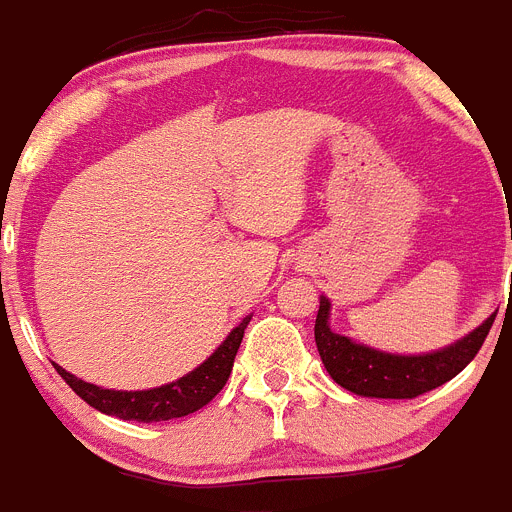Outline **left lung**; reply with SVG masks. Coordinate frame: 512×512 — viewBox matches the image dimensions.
Returning a JSON list of instances; mask_svg holds the SVG:
<instances>
[{"mask_svg": "<svg viewBox=\"0 0 512 512\" xmlns=\"http://www.w3.org/2000/svg\"><path fill=\"white\" fill-rule=\"evenodd\" d=\"M330 302L320 297V310L315 318V343L325 369L343 390L361 397H382V400H413L436 390L477 356L490 333L495 315L474 328L469 336L451 343L443 351L423 356H397L374 351L369 346L354 343L351 338L333 333L328 325Z\"/></svg>", "mask_w": 512, "mask_h": 512, "instance_id": "left-lung-1", "label": "left lung"}]
</instances>
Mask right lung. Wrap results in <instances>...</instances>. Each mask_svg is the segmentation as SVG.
I'll list each match as a JSON object with an SVG mask.
<instances>
[{
	"mask_svg": "<svg viewBox=\"0 0 512 512\" xmlns=\"http://www.w3.org/2000/svg\"><path fill=\"white\" fill-rule=\"evenodd\" d=\"M248 323H251V318H243V323L238 328L230 330V336L225 338L223 346L217 348L205 364L197 366L187 377L164 384V387H156V390H102L97 384H89L84 379L74 377V374H69L58 364L56 372L61 374L63 382L69 384L81 400L104 415H115V418L122 420H138V423H158V420L184 418V415L197 413L200 408H205L207 402L223 390L230 372H233L235 354H238V346L243 341V330H246Z\"/></svg>",
	"mask_w": 512,
	"mask_h": 512,
	"instance_id": "right-lung-1",
	"label": "right lung"
}]
</instances>
